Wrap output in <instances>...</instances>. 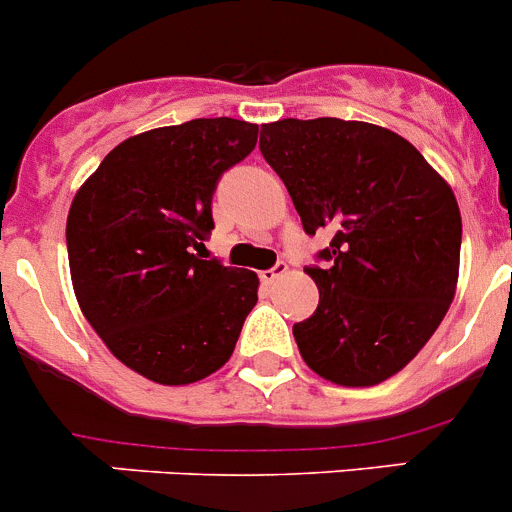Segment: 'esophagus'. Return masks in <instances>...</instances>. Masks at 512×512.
<instances>
[{"mask_svg":"<svg viewBox=\"0 0 512 512\" xmlns=\"http://www.w3.org/2000/svg\"><path fill=\"white\" fill-rule=\"evenodd\" d=\"M287 272V262H277L275 267H270V270H262L260 272V280L265 282V285H272V282L277 280V277H282Z\"/></svg>","mask_w":512,"mask_h":512,"instance_id":"obj_1","label":"esophagus"}]
</instances>
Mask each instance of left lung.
Returning <instances> with one entry per match:
<instances>
[{
  "label": "left lung",
  "instance_id": "8db88e82",
  "mask_svg": "<svg viewBox=\"0 0 512 512\" xmlns=\"http://www.w3.org/2000/svg\"><path fill=\"white\" fill-rule=\"evenodd\" d=\"M260 152L280 175L307 235L332 230L305 267L317 310L292 325L325 380L367 388L403 370L443 322L460 267L458 202L395 132L337 117L262 124Z\"/></svg>",
  "mask_w": 512,
  "mask_h": 512
}]
</instances>
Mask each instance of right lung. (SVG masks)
Segmentation results:
<instances>
[{
    "label": "right lung",
    "instance_id": "right-lung-1",
    "mask_svg": "<svg viewBox=\"0 0 512 512\" xmlns=\"http://www.w3.org/2000/svg\"><path fill=\"white\" fill-rule=\"evenodd\" d=\"M255 145L257 124L232 117L160 127L114 147L74 195V295L109 352L147 380L190 385L220 370L255 307V272L200 255L217 182Z\"/></svg>",
    "mask_w": 512,
    "mask_h": 512
}]
</instances>
